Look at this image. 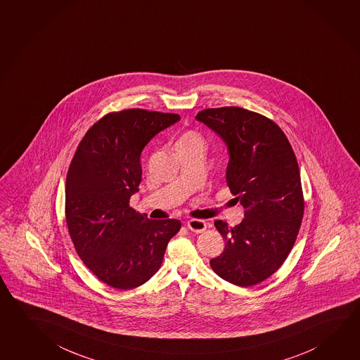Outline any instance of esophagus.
Instances as JSON below:
<instances>
[{
    "label": "esophagus",
    "instance_id": "1",
    "mask_svg": "<svg viewBox=\"0 0 360 360\" xmlns=\"http://www.w3.org/2000/svg\"><path fill=\"white\" fill-rule=\"evenodd\" d=\"M188 229L191 232H195V233H202L204 229H207V223L202 221V219H191L188 222Z\"/></svg>",
    "mask_w": 360,
    "mask_h": 360
}]
</instances>
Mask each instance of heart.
I'll return each mask as SVG.
<instances>
[{
    "label": "heart",
    "instance_id": "obj_1",
    "mask_svg": "<svg viewBox=\"0 0 360 360\" xmlns=\"http://www.w3.org/2000/svg\"><path fill=\"white\" fill-rule=\"evenodd\" d=\"M190 146H204L203 138L199 133L193 131H185L177 139L176 148H179V147H190Z\"/></svg>",
    "mask_w": 360,
    "mask_h": 360
}]
</instances>
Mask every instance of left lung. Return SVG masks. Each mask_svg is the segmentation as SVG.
<instances>
[{
  "label": "left lung",
  "instance_id": "left-lung-1",
  "mask_svg": "<svg viewBox=\"0 0 360 360\" xmlns=\"http://www.w3.org/2000/svg\"><path fill=\"white\" fill-rule=\"evenodd\" d=\"M195 119L226 144V181L246 210L232 229L214 222L226 248L210 266L235 285H255L281 268L301 227L304 204L295 152L281 128L254 111L226 106Z\"/></svg>",
  "mask_w": 360,
  "mask_h": 360
}]
</instances>
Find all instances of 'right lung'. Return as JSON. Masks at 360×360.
<instances>
[{
	"label": "right lung",
	"mask_w": 360,
	"mask_h": 360,
	"mask_svg": "<svg viewBox=\"0 0 360 360\" xmlns=\"http://www.w3.org/2000/svg\"><path fill=\"white\" fill-rule=\"evenodd\" d=\"M180 120L143 109L111 112L87 131L65 181V219L75 249L101 281L131 289L150 281L177 219L152 221L129 207L142 180L141 153L150 139Z\"/></svg>",
	"instance_id": "right-lung-1"
}]
</instances>
